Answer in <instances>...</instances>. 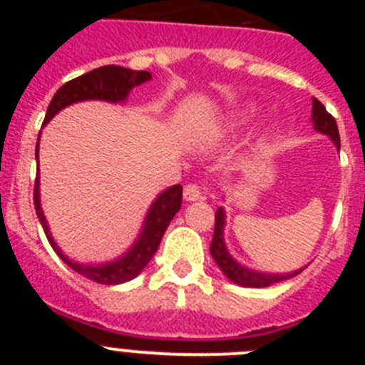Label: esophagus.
<instances>
[{
    "label": "esophagus",
    "instance_id": "esophagus-1",
    "mask_svg": "<svg viewBox=\"0 0 365 365\" xmlns=\"http://www.w3.org/2000/svg\"><path fill=\"white\" fill-rule=\"evenodd\" d=\"M202 195H205V192H202V188L199 185L185 186V199L188 202L199 201V199H202Z\"/></svg>",
    "mask_w": 365,
    "mask_h": 365
}]
</instances>
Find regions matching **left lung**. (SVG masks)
Listing matches in <instances>:
<instances>
[{"mask_svg":"<svg viewBox=\"0 0 365 365\" xmlns=\"http://www.w3.org/2000/svg\"><path fill=\"white\" fill-rule=\"evenodd\" d=\"M312 125H314L316 131L331 137L336 148L340 150V135H338V125L336 120L333 118V115H329L327 109L324 108L320 100L312 98ZM222 230H225V210L221 206L215 212V227H214V237H212L210 245V254L214 257V261L217 263V267L221 269V272L227 276L230 282L237 283L240 287H250V289H263V287H270L274 283H279L283 279H289L296 274L302 272L303 269L294 270V272L289 274H269V272H256V270H250L247 267H243L241 263L234 259L230 256V252L227 250V245H225V237H222Z\"/></svg>","mask_w":365,"mask_h":365,"instance_id":"obj_1","label":"left lung"}]
</instances>
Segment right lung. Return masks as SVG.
Returning a JSON list of instances; mask_svg holds the SVG:
<instances>
[{
  "label": "right lung",
  "mask_w": 365,
  "mask_h": 365,
  "mask_svg": "<svg viewBox=\"0 0 365 365\" xmlns=\"http://www.w3.org/2000/svg\"><path fill=\"white\" fill-rule=\"evenodd\" d=\"M148 80H151V74L148 71L125 69V67L120 66H104L89 71V73L82 74L78 78H73L71 82L63 83L54 93L47 113H45L43 124H47L63 108L76 104V102H83V100H104V102H111V104L124 102L133 87L140 86ZM38 146H40V143H36V160ZM180 202H182V186L173 185L164 190L163 193H159V197L155 199L153 205L150 206L146 219H144L143 230L138 234V240L135 241L133 247L124 256L115 261H108V263H100V265H83L78 261L69 259L60 250L56 241L53 240L49 225H47V219H45L40 205V172L36 173V182H34V208H36L38 219H40L45 235L49 240L51 247L54 248V252L74 272H78L80 276L100 283V285H118V283L137 278L138 274L143 272L144 267L150 263L153 254L157 252L168 225L172 222L177 212L180 210Z\"/></svg>",
  "instance_id": "1"
}]
</instances>
